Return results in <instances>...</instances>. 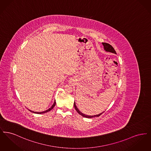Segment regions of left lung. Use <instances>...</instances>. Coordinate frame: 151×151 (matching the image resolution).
Returning a JSON list of instances; mask_svg holds the SVG:
<instances>
[{
    "instance_id": "left-lung-1",
    "label": "left lung",
    "mask_w": 151,
    "mask_h": 151,
    "mask_svg": "<svg viewBox=\"0 0 151 151\" xmlns=\"http://www.w3.org/2000/svg\"><path fill=\"white\" fill-rule=\"evenodd\" d=\"M102 45H104V49L106 51H109V52H113V53H114V54H116V51H115V50H114V49L113 48V47L111 46V45H110V44H109L108 43H105V42H102ZM74 107H75V110L77 111V112L79 113V114H80L81 115H82L83 116H84V117H86V118H93V117H96V116H99L100 115H101L103 113H101L100 114H98V115H86V114H83L81 111H79V109H78V108L76 107V104H75V102H74Z\"/></svg>"
}]
</instances>
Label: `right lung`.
<instances>
[{
	"mask_svg": "<svg viewBox=\"0 0 151 151\" xmlns=\"http://www.w3.org/2000/svg\"><path fill=\"white\" fill-rule=\"evenodd\" d=\"M55 104H56V102H55V101H54V102L53 105H52V106H51L50 108H49L48 110H46V111H42V112H35V111H31V110H29L30 111H31V112H32V113H36V114H43V113H47V112L50 111L51 110H52V109H53V108L55 106Z\"/></svg>",
	"mask_w": 151,
	"mask_h": 151,
	"instance_id": "obj_1",
	"label": "right lung"
}]
</instances>
